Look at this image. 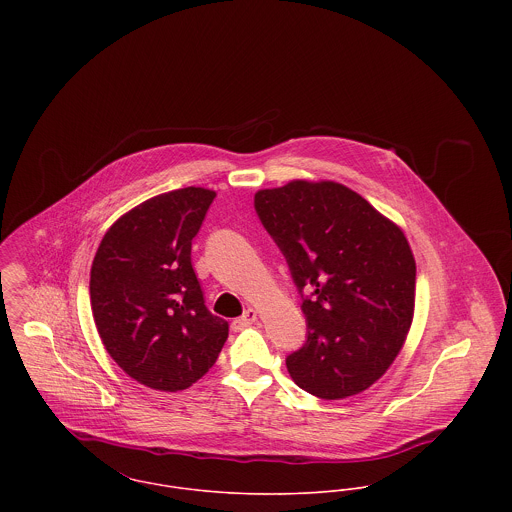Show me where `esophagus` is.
<instances>
[{
	"label": "esophagus",
	"mask_w": 512,
	"mask_h": 512,
	"mask_svg": "<svg viewBox=\"0 0 512 512\" xmlns=\"http://www.w3.org/2000/svg\"><path fill=\"white\" fill-rule=\"evenodd\" d=\"M256 319H258V311L252 309V307H248L242 317H238V319L232 321V327H234V329H246V327H250Z\"/></svg>",
	"instance_id": "esophagus-1"
}]
</instances>
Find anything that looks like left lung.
<instances>
[{"mask_svg":"<svg viewBox=\"0 0 512 512\" xmlns=\"http://www.w3.org/2000/svg\"><path fill=\"white\" fill-rule=\"evenodd\" d=\"M254 207L299 293L307 341L286 361L323 400L372 386L402 351L416 303V260L402 228L353 189L295 179L260 189ZM303 297V295H301Z\"/></svg>","mask_w":512,"mask_h":512,"instance_id":"left-lung-1","label":"left lung"}]
</instances>
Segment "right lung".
<instances>
[{
  "instance_id": "obj_1",
  "label": "right lung",
  "mask_w": 512,
  "mask_h": 512,
  "mask_svg": "<svg viewBox=\"0 0 512 512\" xmlns=\"http://www.w3.org/2000/svg\"><path fill=\"white\" fill-rule=\"evenodd\" d=\"M215 197L203 187L151 197L116 220L96 250L90 305L98 335L116 365L147 388H189L228 339L191 264V240Z\"/></svg>"
}]
</instances>
